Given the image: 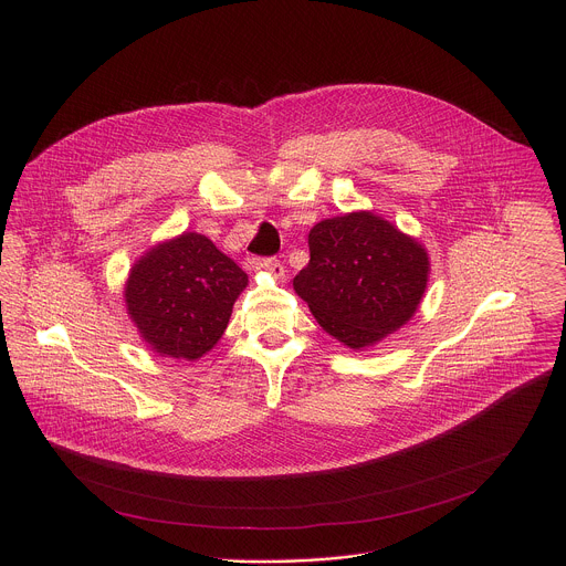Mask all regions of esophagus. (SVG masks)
I'll list each match as a JSON object with an SVG mask.
<instances>
[{
    "label": "esophagus",
    "mask_w": 566,
    "mask_h": 566,
    "mask_svg": "<svg viewBox=\"0 0 566 566\" xmlns=\"http://www.w3.org/2000/svg\"><path fill=\"white\" fill-rule=\"evenodd\" d=\"M250 265L254 270H263V272L272 274L274 279H283L285 276V268H283V263L279 259H252Z\"/></svg>",
    "instance_id": "34e87169"
}]
</instances>
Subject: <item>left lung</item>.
Returning a JSON list of instances; mask_svg holds the SVG:
<instances>
[{"mask_svg": "<svg viewBox=\"0 0 566 566\" xmlns=\"http://www.w3.org/2000/svg\"><path fill=\"white\" fill-rule=\"evenodd\" d=\"M310 254L294 292L350 350L373 348L403 328L431 274L427 248L368 209L321 220L310 231Z\"/></svg>", "mask_w": 566, "mask_h": 566, "instance_id": "left-lung-1", "label": "left lung"}]
</instances>
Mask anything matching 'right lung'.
Segmentation results:
<instances>
[{"mask_svg":"<svg viewBox=\"0 0 566 566\" xmlns=\"http://www.w3.org/2000/svg\"><path fill=\"white\" fill-rule=\"evenodd\" d=\"M248 285L242 268L207 235L185 231L148 248L124 283V307L157 355L198 361L224 335Z\"/></svg>","mask_w":566,"mask_h":566,"instance_id":"obj_1","label":"right lung"}]
</instances>
